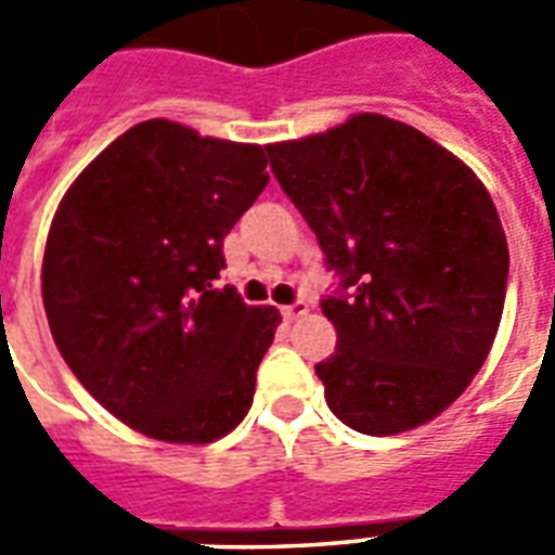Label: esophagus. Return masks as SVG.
I'll return each instance as SVG.
<instances>
[{"instance_id": "1", "label": "esophagus", "mask_w": 555, "mask_h": 555, "mask_svg": "<svg viewBox=\"0 0 555 555\" xmlns=\"http://www.w3.org/2000/svg\"><path fill=\"white\" fill-rule=\"evenodd\" d=\"M306 312H309V302L306 300H297V302H291V306H282V318H285V321L302 318Z\"/></svg>"}]
</instances>
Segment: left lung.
<instances>
[{
	"mask_svg": "<svg viewBox=\"0 0 555 555\" xmlns=\"http://www.w3.org/2000/svg\"><path fill=\"white\" fill-rule=\"evenodd\" d=\"M267 157L338 276L321 300L336 350L314 365L330 410L372 437L440 416L488 360L505 302L508 243L485 183L374 113Z\"/></svg>",
	"mask_w": 555,
	"mask_h": 555,
	"instance_id": "8db88e82",
	"label": "left lung"
}]
</instances>
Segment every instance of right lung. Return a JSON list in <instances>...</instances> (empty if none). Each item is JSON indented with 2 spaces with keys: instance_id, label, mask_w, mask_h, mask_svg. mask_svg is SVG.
I'll list each match as a JSON object with an SVG mask.
<instances>
[{
  "instance_id": "add662e5",
  "label": "right lung",
  "mask_w": 555,
  "mask_h": 555,
  "mask_svg": "<svg viewBox=\"0 0 555 555\" xmlns=\"http://www.w3.org/2000/svg\"><path fill=\"white\" fill-rule=\"evenodd\" d=\"M264 169L261 145L151 118L91 159L55 210L41 270L55 348L145 437L214 442L253 408L282 318L217 279Z\"/></svg>"
}]
</instances>
